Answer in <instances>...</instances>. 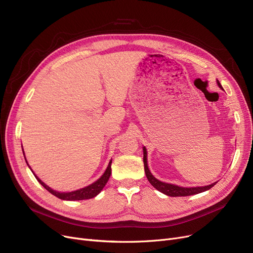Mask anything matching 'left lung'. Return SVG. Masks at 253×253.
Wrapping results in <instances>:
<instances>
[{
	"mask_svg": "<svg viewBox=\"0 0 253 253\" xmlns=\"http://www.w3.org/2000/svg\"><path fill=\"white\" fill-rule=\"evenodd\" d=\"M217 84L222 89V87H221V85L218 81H217ZM143 164H144L145 175H147L148 180L150 181V183L158 191H160L161 193H163L167 196H170V197H184V196L196 195V194L202 193V192H205V191L211 189L216 183V182H214V183L209 184V185H205V187H198V188H181V187H178V185H175V184L165 183V182L158 180L157 178H155L152 175V173L149 170L148 163H147V150H145V148H143Z\"/></svg>",
	"mask_w": 253,
	"mask_h": 253,
	"instance_id": "8db88e82",
	"label": "left lung"
}]
</instances>
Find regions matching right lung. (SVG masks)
Instances as JSON below:
<instances>
[{
	"label": "right lung",
	"instance_id": "obj_1",
	"mask_svg": "<svg viewBox=\"0 0 253 253\" xmlns=\"http://www.w3.org/2000/svg\"><path fill=\"white\" fill-rule=\"evenodd\" d=\"M26 163H28V162H26ZM111 164H112V160H111L108 168H106L103 175L98 180H96L95 182H93L92 184L88 185V187H86V188H83L81 190H78V191H75V192H71V193H59V192H56V191H53L52 189H50L48 187V185H46L41 179L38 178L36 176V174H35V176L38 179V181L41 183L48 192H50L52 195H54L55 197L61 199V200H69V201L86 200V199L94 198L95 196H97L101 192V190L103 189V187L106 184V182H108V180L111 176V173H112Z\"/></svg>",
	"mask_w": 253,
	"mask_h": 253
}]
</instances>
